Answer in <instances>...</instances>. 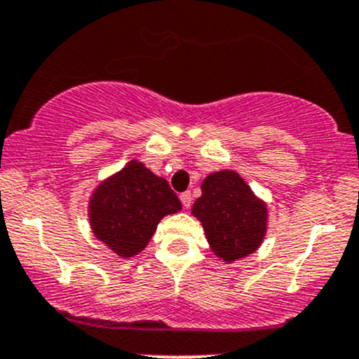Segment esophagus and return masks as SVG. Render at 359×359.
Returning a JSON list of instances; mask_svg holds the SVG:
<instances>
[{
  "label": "esophagus",
  "mask_w": 359,
  "mask_h": 359,
  "mask_svg": "<svg viewBox=\"0 0 359 359\" xmlns=\"http://www.w3.org/2000/svg\"><path fill=\"white\" fill-rule=\"evenodd\" d=\"M179 198H180V203H182L184 208H189L191 203H193V196H191L189 191H186V193H182Z\"/></svg>",
  "instance_id": "34e87169"
}]
</instances>
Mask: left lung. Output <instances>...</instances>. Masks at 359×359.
<instances>
[{"instance_id": "1", "label": "left lung", "mask_w": 359, "mask_h": 359, "mask_svg": "<svg viewBox=\"0 0 359 359\" xmlns=\"http://www.w3.org/2000/svg\"><path fill=\"white\" fill-rule=\"evenodd\" d=\"M191 213L201 222L210 250L233 264L260 248L267 233V205L236 170H219L205 177L201 196Z\"/></svg>"}]
</instances>
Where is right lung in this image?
I'll return each instance as SVG.
<instances>
[{
    "label": "right lung",
    "instance_id": "right-lung-1",
    "mask_svg": "<svg viewBox=\"0 0 359 359\" xmlns=\"http://www.w3.org/2000/svg\"><path fill=\"white\" fill-rule=\"evenodd\" d=\"M180 210L168 182L132 159L97 184L88 200V220L95 240L130 259L147 247L163 217Z\"/></svg>",
    "mask_w": 359,
    "mask_h": 359
}]
</instances>
